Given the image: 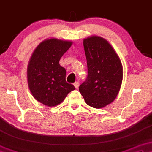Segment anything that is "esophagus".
<instances>
[{
  "mask_svg": "<svg viewBox=\"0 0 152 152\" xmlns=\"http://www.w3.org/2000/svg\"><path fill=\"white\" fill-rule=\"evenodd\" d=\"M73 85H74V86H75V88L77 89L78 87H79V85L80 84H79V83H78V82H75Z\"/></svg>",
  "mask_w": 152,
  "mask_h": 152,
  "instance_id": "34e87169",
  "label": "esophagus"
}]
</instances>
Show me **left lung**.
Masks as SVG:
<instances>
[{
  "label": "left lung",
  "instance_id": "1",
  "mask_svg": "<svg viewBox=\"0 0 152 152\" xmlns=\"http://www.w3.org/2000/svg\"><path fill=\"white\" fill-rule=\"evenodd\" d=\"M83 46L88 74L79 91L90 107L103 108L114 102L121 88L122 62L112 45L102 37L83 39Z\"/></svg>",
  "mask_w": 152,
  "mask_h": 152
}]
</instances>
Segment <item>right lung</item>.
Masks as SVG:
<instances>
[{"mask_svg":"<svg viewBox=\"0 0 152 152\" xmlns=\"http://www.w3.org/2000/svg\"><path fill=\"white\" fill-rule=\"evenodd\" d=\"M72 45L70 40L45 39L30 57L27 69L28 87L32 96L44 105L56 107L75 89L66 82V70L59 64L61 57Z\"/></svg>","mask_w":152,"mask_h":152,"instance_id":"obj_1","label":"right lung"}]
</instances>
